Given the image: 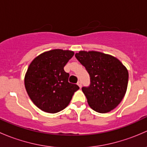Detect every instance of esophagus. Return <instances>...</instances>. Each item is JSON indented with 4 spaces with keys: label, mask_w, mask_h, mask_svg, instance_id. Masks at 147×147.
Here are the masks:
<instances>
[{
    "label": "esophagus",
    "mask_w": 147,
    "mask_h": 147,
    "mask_svg": "<svg viewBox=\"0 0 147 147\" xmlns=\"http://www.w3.org/2000/svg\"><path fill=\"white\" fill-rule=\"evenodd\" d=\"M78 85L81 88V87H82V82H81L80 81H79V82H78Z\"/></svg>",
    "instance_id": "esophagus-1"
}]
</instances>
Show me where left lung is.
<instances>
[{"label": "left lung", "instance_id": "obj_1", "mask_svg": "<svg viewBox=\"0 0 147 147\" xmlns=\"http://www.w3.org/2000/svg\"><path fill=\"white\" fill-rule=\"evenodd\" d=\"M90 77L89 87L82 90L93 110L107 113L121 102L127 92L128 70L110 55L97 51H80L75 54Z\"/></svg>", "mask_w": 147, "mask_h": 147}]
</instances>
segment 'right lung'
Wrapping results in <instances>:
<instances>
[{"mask_svg": "<svg viewBox=\"0 0 147 147\" xmlns=\"http://www.w3.org/2000/svg\"><path fill=\"white\" fill-rule=\"evenodd\" d=\"M73 55V51L55 49L42 53L30 64L25 87L30 100L42 111L53 114L63 110L80 89L68 82L69 75L64 70Z\"/></svg>", "mask_w": 147, "mask_h": 147, "instance_id": "add662e5", "label": "right lung"}]
</instances>
